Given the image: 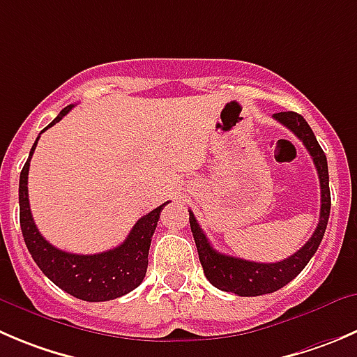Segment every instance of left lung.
<instances>
[{
	"mask_svg": "<svg viewBox=\"0 0 357 357\" xmlns=\"http://www.w3.org/2000/svg\"><path fill=\"white\" fill-rule=\"evenodd\" d=\"M274 119L284 127H288L302 141L303 146L307 148V151L312 157L321 185L319 223H317L312 237L295 255L282 259V261L258 263L218 252L209 244L206 234H204L200 225L197 223L193 213L190 211V228H192L193 238H195L199 259L202 263L204 274H206L207 281L213 286H216L218 289H221V291L235 293L238 296H259L266 295V293H274L278 289H281L282 286L288 284L289 281H293L305 268V265L310 261L314 252L319 248L324 231H326L328 218H330L331 195L328 162L326 155H324L323 148L317 143L312 129L305 122V119L295 112L275 113Z\"/></svg>",
	"mask_w": 357,
	"mask_h": 357,
	"instance_id": "obj_1",
	"label": "left lung"
}]
</instances>
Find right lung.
<instances>
[{
    "mask_svg": "<svg viewBox=\"0 0 357 357\" xmlns=\"http://www.w3.org/2000/svg\"><path fill=\"white\" fill-rule=\"evenodd\" d=\"M71 109L73 105L66 106L41 132H45L48 127L55 126ZM38 139L40 136L36 137L33 148H31L29 158L24 164L19 181L20 230H22L24 242H26L31 256L40 266V271L55 286L76 298L85 300V302H108V300L127 295L136 289L146 275L151 237H153L155 228L160 220L162 209L167 202L137 220L130 234L119 248L98 252V255H75V252L61 251L48 241H45L43 235L40 234L34 225L29 199H27L29 162Z\"/></svg>",
    "mask_w": 357,
    "mask_h": 357,
    "instance_id": "add662e5",
    "label": "right lung"
}]
</instances>
